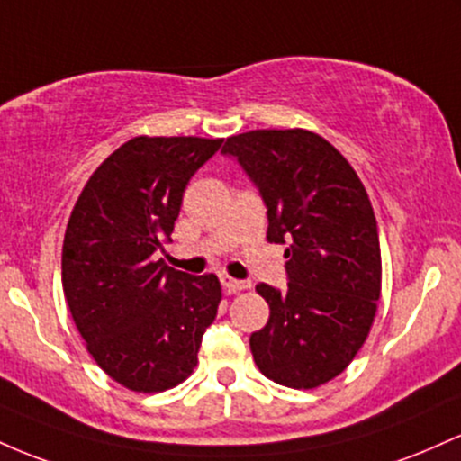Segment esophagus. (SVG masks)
Masks as SVG:
<instances>
[{
    "label": "esophagus",
    "mask_w": 461,
    "mask_h": 461,
    "mask_svg": "<svg viewBox=\"0 0 461 461\" xmlns=\"http://www.w3.org/2000/svg\"><path fill=\"white\" fill-rule=\"evenodd\" d=\"M220 281H221V287H224L229 294L244 292V289L250 287V281H240V278H232V276H221Z\"/></svg>",
    "instance_id": "1"
}]
</instances>
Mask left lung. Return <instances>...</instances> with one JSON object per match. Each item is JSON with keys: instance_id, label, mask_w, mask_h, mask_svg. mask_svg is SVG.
Here are the masks:
<instances>
[{"instance_id": "1", "label": "left lung", "mask_w": 461, "mask_h": 461, "mask_svg": "<svg viewBox=\"0 0 461 461\" xmlns=\"http://www.w3.org/2000/svg\"><path fill=\"white\" fill-rule=\"evenodd\" d=\"M267 206V241L285 244L287 289L258 283L270 320L250 335L258 370L312 390L348 368L381 296L376 217L359 176L320 134L250 131L226 139Z\"/></svg>"}]
</instances>
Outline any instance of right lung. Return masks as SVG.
Wrapping results in <instances>:
<instances>
[{"mask_svg": "<svg viewBox=\"0 0 461 461\" xmlns=\"http://www.w3.org/2000/svg\"><path fill=\"white\" fill-rule=\"evenodd\" d=\"M224 139L134 137L117 148L71 211L63 292L95 364L119 385L154 394L183 384L217 315L215 274L189 276L158 258L191 176Z\"/></svg>", "mask_w": 461, "mask_h": 461, "instance_id": "1", "label": "right lung"}]
</instances>
